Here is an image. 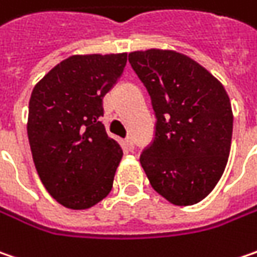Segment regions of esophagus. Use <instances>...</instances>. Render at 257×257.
Here are the masks:
<instances>
[{
	"label": "esophagus",
	"instance_id": "obj_1",
	"mask_svg": "<svg viewBox=\"0 0 257 257\" xmlns=\"http://www.w3.org/2000/svg\"><path fill=\"white\" fill-rule=\"evenodd\" d=\"M125 148L128 149V150H133L135 149V140H133L132 136H127V139H125Z\"/></svg>",
	"mask_w": 257,
	"mask_h": 257
}]
</instances>
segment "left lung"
Returning <instances> with one entry per match:
<instances>
[{
  "instance_id": "1",
  "label": "left lung",
  "mask_w": 257,
  "mask_h": 257,
  "mask_svg": "<svg viewBox=\"0 0 257 257\" xmlns=\"http://www.w3.org/2000/svg\"><path fill=\"white\" fill-rule=\"evenodd\" d=\"M156 114L155 140L140 156L152 188L173 205L205 198L228 161L233 111L223 84L175 50L128 55Z\"/></svg>"
}]
</instances>
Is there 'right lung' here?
<instances>
[{
	"mask_svg": "<svg viewBox=\"0 0 257 257\" xmlns=\"http://www.w3.org/2000/svg\"><path fill=\"white\" fill-rule=\"evenodd\" d=\"M127 53L73 55L33 88L27 135L46 191L66 208L86 210L105 198L122 158L99 118L102 98L121 76Z\"/></svg>",
	"mask_w": 257,
	"mask_h": 257,
	"instance_id": "obj_1",
	"label": "right lung"
}]
</instances>
